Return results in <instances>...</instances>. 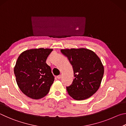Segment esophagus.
I'll return each mask as SVG.
<instances>
[{"mask_svg": "<svg viewBox=\"0 0 126 126\" xmlns=\"http://www.w3.org/2000/svg\"><path fill=\"white\" fill-rule=\"evenodd\" d=\"M61 78V75H59L57 76V79H60Z\"/></svg>", "mask_w": 126, "mask_h": 126, "instance_id": "34e87169", "label": "esophagus"}]
</instances>
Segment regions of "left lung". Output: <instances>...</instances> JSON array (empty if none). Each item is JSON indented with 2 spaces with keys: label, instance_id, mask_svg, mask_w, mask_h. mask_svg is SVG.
<instances>
[{
  "label": "left lung",
  "instance_id": "obj_1",
  "mask_svg": "<svg viewBox=\"0 0 126 126\" xmlns=\"http://www.w3.org/2000/svg\"><path fill=\"white\" fill-rule=\"evenodd\" d=\"M74 70L75 79L67 91L76 100L88 98L96 93L100 86L104 74L101 60L92 51L85 48L62 49Z\"/></svg>",
  "mask_w": 126,
  "mask_h": 126
}]
</instances>
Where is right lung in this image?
Returning <instances> with one entry per match:
<instances>
[{"mask_svg": "<svg viewBox=\"0 0 126 126\" xmlns=\"http://www.w3.org/2000/svg\"><path fill=\"white\" fill-rule=\"evenodd\" d=\"M51 48H34L19 55L14 72L17 85L24 94L38 100L47 94L54 82V76L46 59Z\"/></svg>", "mask_w": 126, "mask_h": 126, "instance_id": "1", "label": "right lung"}]
</instances>
